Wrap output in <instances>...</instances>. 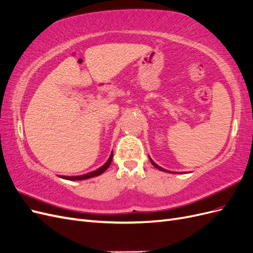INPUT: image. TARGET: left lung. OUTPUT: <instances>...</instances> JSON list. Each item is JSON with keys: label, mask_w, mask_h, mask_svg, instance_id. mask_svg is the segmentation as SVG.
Listing matches in <instances>:
<instances>
[{"label": "left lung", "mask_w": 253, "mask_h": 253, "mask_svg": "<svg viewBox=\"0 0 253 253\" xmlns=\"http://www.w3.org/2000/svg\"><path fill=\"white\" fill-rule=\"evenodd\" d=\"M150 160H151V163H152V165H153V166H154L155 168H157V169H158V170H160V171H164V172H169V171H167V170L163 169V168H162V167H159V166H157V165H156V164H155L154 162H153V160H152L151 158H150Z\"/></svg>", "instance_id": "left-lung-1"}]
</instances>
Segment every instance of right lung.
Masks as SVG:
<instances>
[{
  "label": "right lung",
  "instance_id": "obj_1",
  "mask_svg": "<svg viewBox=\"0 0 253 253\" xmlns=\"http://www.w3.org/2000/svg\"><path fill=\"white\" fill-rule=\"evenodd\" d=\"M112 159H113V153L111 154L110 158L108 159V162H106L102 167L99 168V169H97L96 171H93V172L84 174V175H80V176H61V178L68 179V180H82V179H87V178H90V177H95V176L100 175L104 171H106V169H108V168L111 165V163H112Z\"/></svg>",
  "mask_w": 253,
  "mask_h": 253
}]
</instances>
